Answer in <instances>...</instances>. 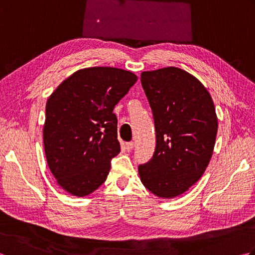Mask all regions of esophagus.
Returning <instances> with one entry per match:
<instances>
[{
    "mask_svg": "<svg viewBox=\"0 0 255 255\" xmlns=\"http://www.w3.org/2000/svg\"><path fill=\"white\" fill-rule=\"evenodd\" d=\"M125 148H126V150L130 151L133 149V142H126V144H125Z\"/></svg>",
    "mask_w": 255,
    "mask_h": 255,
    "instance_id": "obj_1",
    "label": "esophagus"
}]
</instances>
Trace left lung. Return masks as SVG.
<instances>
[{"label": "left lung", "instance_id": "obj_1", "mask_svg": "<svg viewBox=\"0 0 255 255\" xmlns=\"http://www.w3.org/2000/svg\"><path fill=\"white\" fill-rule=\"evenodd\" d=\"M152 110L155 150L138 166L145 188L174 198L194 185L213 155L218 122L209 92L194 75L175 67L141 73Z\"/></svg>", "mask_w": 255, "mask_h": 255}]
</instances>
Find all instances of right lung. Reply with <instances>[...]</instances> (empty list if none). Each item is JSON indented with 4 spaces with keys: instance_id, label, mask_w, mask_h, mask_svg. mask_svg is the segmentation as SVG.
I'll use <instances>...</instances> for the list:
<instances>
[{
    "instance_id": "right-lung-1",
    "label": "right lung",
    "mask_w": 255,
    "mask_h": 255,
    "mask_svg": "<svg viewBox=\"0 0 255 255\" xmlns=\"http://www.w3.org/2000/svg\"><path fill=\"white\" fill-rule=\"evenodd\" d=\"M130 71L85 68L70 75L46 104L44 145L57 183L73 196L93 193L106 181L121 152L114 107L137 82Z\"/></svg>"
}]
</instances>
